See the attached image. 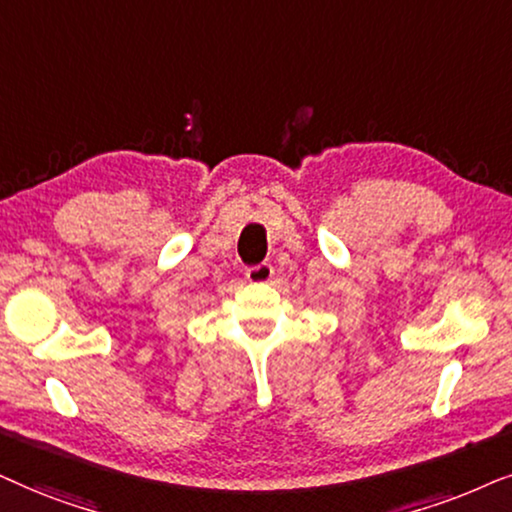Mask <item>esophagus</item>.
I'll use <instances>...</instances> for the list:
<instances>
[{
	"instance_id": "1",
	"label": "esophagus",
	"mask_w": 512,
	"mask_h": 512,
	"mask_svg": "<svg viewBox=\"0 0 512 512\" xmlns=\"http://www.w3.org/2000/svg\"><path fill=\"white\" fill-rule=\"evenodd\" d=\"M245 278H248V283L264 285L274 278V267L267 262H262V264H257V267H250L248 271H245Z\"/></svg>"
}]
</instances>
